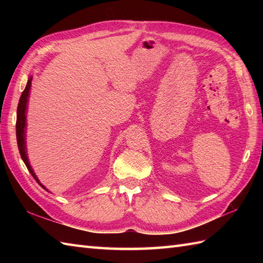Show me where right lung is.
I'll return each instance as SVG.
<instances>
[{"instance_id": "add662e5", "label": "right lung", "mask_w": 263, "mask_h": 263, "mask_svg": "<svg viewBox=\"0 0 263 263\" xmlns=\"http://www.w3.org/2000/svg\"><path fill=\"white\" fill-rule=\"evenodd\" d=\"M31 80L32 77L29 76L28 78V82L27 86L25 88L24 92L21 93V97L18 104V109H16V125H15V131H16V142H18V148H19V153L22 160H24L25 165L27 166L28 171L30 172V174L32 177L35 178L38 184H41V186H43L45 190H47L45 186L43 185L41 181L38 180V177L36 176L35 172H33L32 167L29 163V159H28V155H27V146H26V128H27V109H28V99H29V95H30V88H31ZM48 191V190H47Z\"/></svg>"}]
</instances>
